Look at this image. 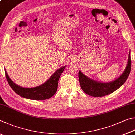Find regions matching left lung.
I'll list each match as a JSON object with an SVG mask.
<instances>
[{"label":"left lung","instance_id":"1","mask_svg":"<svg viewBox=\"0 0 135 135\" xmlns=\"http://www.w3.org/2000/svg\"><path fill=\"white\" fill-rule=\"evenodd\" d=\"M130 52L126 69L123 73L114 81L109 82L95 81L86 76L79 70L78 74L79 83L84 93L89 95L98 97L108 95L119 89L126 82L131 72V59Z\"/></svg>","mask_w":135,"mask_h":135}]
</instances>
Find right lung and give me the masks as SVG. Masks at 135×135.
I'll return each mask as SVG.
<instances>
[{"label": "right lung", "mask_w": 135, "mask_h": 135, "mask_svg": "<svg viewBox=\"0 0 135 135\" xmlns=\"http://www.w3.org/2000/svg\"><path fill=\"white\" fill-rule=\"evenodd\" d=\"M65 68L66 66L59 68L45 83L34 88H23L15 84L8 76L6 69L4 71L8 84L18 95L30 100H44L51 98L56 94L57 90L59 79Z\"/></svg>", "instance_id": "add662e5"}]
</instances>
